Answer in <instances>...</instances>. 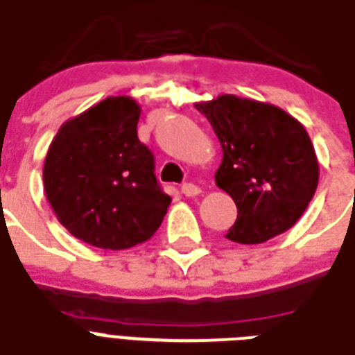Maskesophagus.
Instances as JSON below:
<instances>
[{
    "mask_svg": "<svg viewBox=\"0 0 355 355\" xmlns=\"http://www.w3.org/2000/svg\"><path fill=\"white\" fill-rule=\"evenodd\" d=\"M181 193L185 194V196H198L202 191H200V187H196L194 183H183V185H181Z\"/></svg>",
    "mask_w": 355,
    "mask_h": 355,
    "instance_id": "obj_1",
    "label": "esophagus"
}]
</instances>
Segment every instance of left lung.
<instances>
[{"label":"left lung","instance_id":"left-lung-1","mask_svg":"<svg viewBox=\"0 0 355 355\" xmlns=\"http://www.w3.org/2000/svg\"><path fill=\"white\" fill-rule=\"evenodd\" d=\"M196 108L223 148L215 181L238 207L226 238L257 245L290 230L318 187V159L305 127L279 106L228 93Z\"/></svg>","mask_w":355,"mask_h":355}]
</instances>
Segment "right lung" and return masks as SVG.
Masks as SVG:
<instances>
[{"label":"right lung","mask_w":355,"mask_h":355,"mask_svg":"<svg viewBox=\"0 0 355 355\" xmlns=\"http://www.w3.org/2000/svg\"><path fill=\"white\" fill-rule=\"evenodd\" d=\"M140 105L106 97L67 119L48 148L42 181L55 217L98 249L148 241L170 206L153 174V153L138 140Z\"/></svg>","instance_id":"obj_1"}]
</instances>
